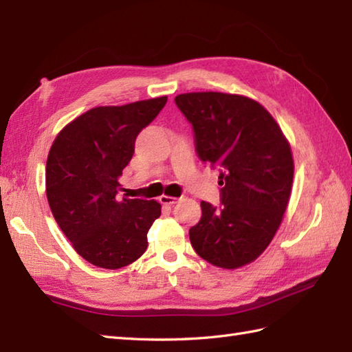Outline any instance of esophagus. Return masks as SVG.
<instances>
[{"label": "esophagus", "instance_id": "esophagus-1", "mask_svg": "<svg viewBox=\"0 0 352 352\" xmlns=\"http://www.w3.org/2000/svg\"><path fill=\"white\" fill-rule=\"evenodd\" d=\"M177 201H178V198H175V197H168V195L160 197V203L164 206H172V204H175Z\"/></svg>", "mask_w": 352, "mask_h": 352}]
</instances>
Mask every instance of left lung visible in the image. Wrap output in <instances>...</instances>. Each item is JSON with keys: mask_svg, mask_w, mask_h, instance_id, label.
<instances>
[{"mask_svg": "<svg viewBox=\"0 0 352 352\" xmlns=\"http://www.w3.org/2000/svg\"><path fill=\"white\" fill-rule=\"evenodd\" d=\"M175 104L195 133L198 157L221 168L219 208L203 201L189 230L193 250L213 266L237 269L271 243L286 212L294 157L272 115L248 96L190 92Z\"/></svg>", "mask_w": 352, "mask_h": 352, "instance_id": "obj_1", "label": "left lung"}]
</instances>
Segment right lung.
I'll list each match as a JSON object with an SVG mask.
<instances>
[{"instance_id":"right-lung-1","label":"right lung","mask_w":352,"mask_h":352,"mask_svg":"<svg viewBox=\"0 0 352 352\" xmlns=\"http://www.w3.org/2000/svg\"><path fill=\"white\" fill-rule=\"evenodd\" d=\"M168 96L87 110L63 126L45 169L48 204L74 250L89 263L119 269L148 246V230L162 213L157 201L118 198L119 177L142 129Z\"/></svg>"}]
</instances>
